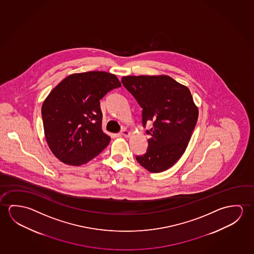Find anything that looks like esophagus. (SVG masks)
<instances>
[{
	"mask_svg": "<svg viewBox=\"0 0 254 254\" xmlns=\"http://www.w3.org/2000/svg\"><path fill=\"white\" fill-rule=\"evenodd\" d=\"M121 134L125 137H129V135H130V132H129V130H127L126 129H122Z\"/></svg>",
	"mask_w": 254,
	"mask_h": 254,
	"instance_id": "esophagus-1",
	"label": "esophagus"
}]
</instances>
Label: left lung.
<instances>
[{
  "mask_svg": "<svg viewBox=\"0 0 254 254\" xmlns=\"http://www.w3.org/2000/svg\"><path fill=\"white\" fill-rule=\"evenodd\" d=\"M122 83L143 109V126L153 122L146 130L151 136L148 148L137 155V162L152 173L165 171L184 154L197 124L198 110L191 93L166 75L127 76Z\"/></svg>",
  "mask_w": 254,
  "mask_h": 254,
  "instance_id": "8db88e82",
  "label": "left lung"
}]
</instances>
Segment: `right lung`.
Masks as SVG:
<instances>
[{
  "label": "right lung",
  "instance_id": "add662e5",
  "mask_svg": "<svg viewBox=\"0 0 254 254\" xmlns=\"http://www.w3.org/2000/svg\"><path fill=\"white\" fill-rule=\"evenodd\" d=\"M120 86L114 74L88 71L71 74L53 89L41 114L46 140L57 159L83 165L109 145L110 137L101 129L100 100Z\"/></svg>",
  "mask_w": 254,
  "mask_h": 254
}]
</instances>
